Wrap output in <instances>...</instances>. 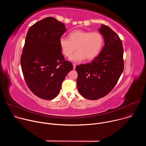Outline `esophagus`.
I'll list each match as a JSON object with an SVG mask.
<instances>
[{
    "mask_svg": "<svg viewBox=\"0 0 146 146\" xmlns=\"http://www.w3.org/2000/svg\"><path fill=\"white\" fill-rule=\"evenodd\" d=\"M73 69H76V64H73Z\"/></svg>",
    "mask_w": 146,
    "mask_h": 146,
    "instance_id": "34e87169",
    "label": "esophagus"
}]
</instances>
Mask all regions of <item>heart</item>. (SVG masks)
Masks as SVG:
<instances>
[{
	"label": "heart",
	"instance_id": "obj_1",
	"mask_svg": "<svg viewBox=\"0 0 146 146\" xmlns=\"http://www.w3.org/2000/svg\"><path fill=\"white\" fill-rule=\"evenodd\" d=\"M69 38L60 37L59 46L66 57L70 56L76 47V52L69 58L74 62H80L86 58L88 60L94 59L100 52L103 44V36L98 32L77 29L70 32Z\"/></svg>",
	"mask_w": 146,
	"mask_h": 146
}]
</instances>
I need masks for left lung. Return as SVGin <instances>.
Returning a JSON list of instances; mask_svg holds the SVG:
<instances>
[{"label":"left lung","instance_id":"obj_1","mask_svg":"<svg viewBox=\"0 0 146 146\" xmlns=\"http://www.w3.org/2000/svg\"><path fill=\"white\" fill-rule=\"evenodd\" d=\"M105 46L91 63L77 65V89L86 99L97 100L108 95L115 86L123 70V49L117 34L108 26L98 29Z\"/></svg>","mask_w":146,"mask_h":146}]
</instances>
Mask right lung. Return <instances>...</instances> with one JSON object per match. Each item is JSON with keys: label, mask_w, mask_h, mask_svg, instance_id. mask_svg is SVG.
Returning <instances> with one entry per match:
<instances>
[{"label": "right lung", "mask_w": 146, "mask_h": 146, "mask_svg": "<svg viewBox=\"0 0 146 146\" xmlns=\"http://www.w3.org/2000/svg\"><path fill=\"white\" fill-rule=\"evenodd\" d=\"M66 31L63 23L50 17L33 24L27 35L21 65L29 88L41 99L55 98L66 76L73 70L59 46Z\"/></svg>", "instance_id": "1"}]
</instances>
